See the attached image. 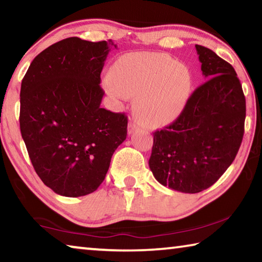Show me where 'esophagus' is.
I'll return each instance as SVG.
<instances>
[{"instance_id": "esophagus-1", "label": "esophagus", "mask_w": 262, "mask_h": 262, "mask_svg": "<svg viewBox=\"0 0 262 262\" xmlns=\"http://www.w3.org/2000/svg\"><path fill=\"white\" fill-rule=\"evenodd\" d=\"M140 127V123L135 121V120H130L128 122V134H132L133 132H134L136 128Z\"/></svg>"}]
</instances>
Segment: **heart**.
<instances>
[{
	"mask_svg": "<svg viewBox=\"0 0 262 262\" xmlns=\"http://www.w3.org/2000/svg\"><path fill=\"white\" fill-rule=\"evenodd\" d=\"M108 91L118 98H136L135 111L148 125L173 122L183 113L193 89V75L165 53H134L111 70Z\"/></svg>",
	"mask_w": 262,
	"mask_h": 262,
	"instance_id": "b5f03b06",
	"label": "heart"
}]
</instances>
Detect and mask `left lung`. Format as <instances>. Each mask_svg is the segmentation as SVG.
<instances>
[{
  "mask_svg": "<svg viewBox=\"0 0 262 262\" xmlns=\"http://www.w3.org/2000/svg\"><path fill=\"white\" fill-rule=\"evenodd\" d=\"M206 83L190 95L174 122L154 133L149 167L159 184L183 193L214 185L241 147L246 117L242 84L233 67L195 45Z\"/></svg>",
  "mask_w": 262,
  "mask_h": 262,
  "instance_id": "1",
  "label": "left lung"
}]
</instances>
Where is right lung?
Segmentation results:
<instances>
[{
  "label": "right lung",
  "mask_w": 262,
  "mask_h": 262,
  "mask_svg": "<svg viewBox=\"0 0 262 262\" xmlns=\"http://www.w3.org/2000/svg\"><path fill=\"white\" fill-rule=\"evenodd\" d=\"M112 48L63 39L35 56L21 81V137L39 178L62 196L95 192L126 140V115L100 107V73Z\"/></svg>",
  "instance_id": "1"
}]
</instances>
